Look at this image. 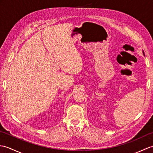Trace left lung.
I'll return each mask as SVG.
<instances>
[{"label":"left lung","instance_id":"left-lung-1","mask_svg":"<svg viewBox=\"0 0 153 153\" xmlns=\"http://www.w3.org/2000/svg\"><path fill=\"white\" fill-rule=\"evenodd\" d=\"M143 54H144V52H143ZM145 55V54H144Z\"/></svg>","mask_w":153,"mask_h":153}]
</instances>
